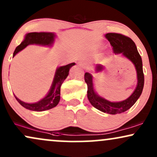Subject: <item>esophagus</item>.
Here are the masks:
<instances>
[{"mask_svg": "<svg viewBox=\"0 0 157 157\" xmlns=\"http://www.w3.org/2000/svg\"><path fill=\"white\" fill-rule=\"evenodd\" d=\"M78 64H79V65H80V66L82 67L83 69H85L87 67H88V65H87L86 63L83 62V61H80V62H79Z\"/></svg>", "mask_w": 157, "mask_h": 157, "instance_id": "obj_1", "label": "esophagus"}]
</instances>
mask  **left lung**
I'll list each match as a JSON object with an SVG mask.
<instances>
[{"mask_svg": "<svg viewBox=\"0 0 157 157\" xmlns=\"http://www.w3.org/2000/svg\"><path fill=\"white\" fill-rule=\"evenodd\" d=\"M105 37L110 42L115 54H121L133 64L137 73V85L133 93L125 100L112 102L98 95L94 88L93 75L85 72V81L88 85V98L91 105L101 112L109 114H117L126 112L135 104L141 95L144 85L142 59L137 50V47L130 37L118 33H107ZM104 69L102 64H96V72Z\"/></svg>", "mask_w": 157, "mask_h": 157, "instance_id": "8db88e82", "label": "left lung"}]
</instances>
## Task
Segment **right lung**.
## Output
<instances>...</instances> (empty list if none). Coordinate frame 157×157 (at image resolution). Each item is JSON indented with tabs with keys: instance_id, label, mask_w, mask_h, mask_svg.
<instances>
[{
	"instance_id": "add662e5",
	"label": "right lung",
	"mask_w": 157,
	"mask_h": 157,
	"mask_svg": "<svg viewBox=\"0 0 157 157\" xmlns=\"http://www.w3.org/2000/svg\"><path fill=\"white\" fill-rule=\"evenodd\" d=\"M56 37V35L53 33L41 32V33H27L25 35V39L23 40L21 44L16 48L13 57L29 45L35 44L43 45V46L51 47L54 43ZM74 65H75V63H71L65 66L57 67L50 90L46 96L41 100L35 103H26L18 98L14 95L16 99L25 109L35 111V112H43V111L51 109L53 107L56 106L60 101L61 85L68 76L69 69Z\"/></svg>"
}]
</instances>
